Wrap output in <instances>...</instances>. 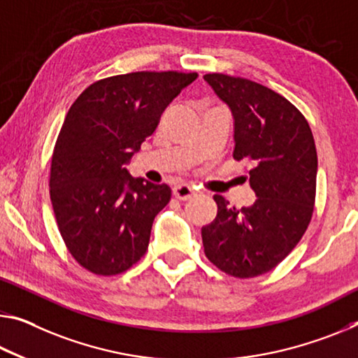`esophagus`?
Listing matches in <instances>:
<instances>
[{"label":"esophagus","instance_id":"34e87169","mask_svg":"<svg viewBox=\"0 0 358 358\" xmlns=\"http://www.w3.org/2000/svg\"><path fill=\"white\" fill-rule=\"evenodd\" d=\"M194 192H196L194 188H192V186H189V185H186V183H180V185L173 186V196L180 201L189 199L191 196H194Z\"/></svg>","mask_w":358,"mask_h":358}]
</instances>
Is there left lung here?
I'll use <instances>...</instances> for the list:
<instances>
[{"instance_id": "8db88e82", "label": "left lung", "mask_w": 358, "mask_h": 358, "mask_svg": "<svg viewBox=\"0 0 358 358\" xmlns=\"http://www.w3.org/2000/svg\"><path fill=\"white\" fill-rule=\"evenodd\" d=\"M203 79L234 115V159L250 164L252 207L215 194L218 212L202 228L210 263L237 279L266 274L287 258L312 220L317 151L303 113L247 78L207 73Z\"/></svg>"}]
</instances>
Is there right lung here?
<instances>
[{
	"mask_svg": "<svg viewBox=\"0 0 358 358\" xmlns=\"http://www.w3.org/2000/svg\"><path fill=\"white\" fill-rule=\"evenodd\" d=\"M197 73L134 71L90 84L68 110L50 159L49 194L66 250L95 275H117L148 250L172 191L126 164Z\"/></svg>",
	"mask_w": 358,
	"mask_h": 358,
	"instance_id": "add662e5",
	"label": "right lung"
}]
</instances>
